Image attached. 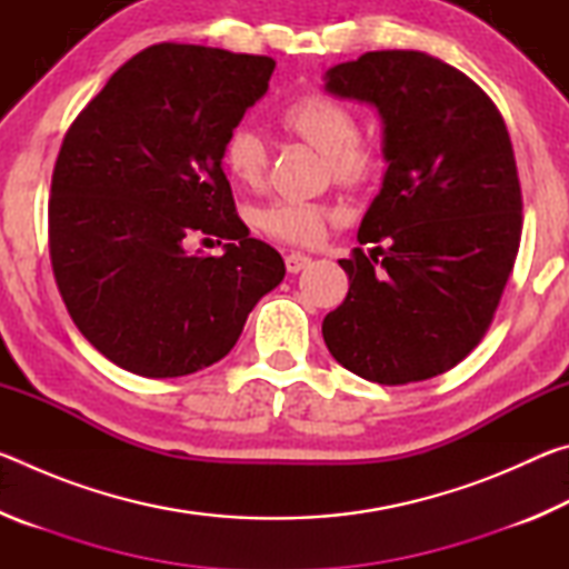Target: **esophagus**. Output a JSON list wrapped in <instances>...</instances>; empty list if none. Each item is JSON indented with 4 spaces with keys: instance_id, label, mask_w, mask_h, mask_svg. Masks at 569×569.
Instances as JSON below:
<instances>
[{
    "instance_id": "1",
    "label": "esophagus",
    "mask_w": 569,
    "mask_h": 569,
    "mask_svg": "<svg viewBox=\"0 0 569 569\" xmlns=\"http://www.w3.org/2000/svg\"><path fill=\"white\" fill-rule=\"evenodd\" d=\"M311 263V258H308L306 253H288L286 256V268H288V273H298V271H303V268Z\"/></svg>"
}]
</instances>
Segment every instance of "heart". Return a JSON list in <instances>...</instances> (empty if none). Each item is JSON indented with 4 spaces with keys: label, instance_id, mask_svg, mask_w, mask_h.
<instances>
[{
    "label": "heart",
    "instance_id": "1",
    "mask_svg": "<svg viewBox=\"0 0 569 569\" xmlns=\"http://www.w3.org/2000/svg\"><path fill=\"white\" fill-rule=\"evenodd\" d=\"M278 122L308 146L319 148L336 182L346 188H359L379 166V152L371 142L359 138V120L343 102L326 94H301L286 102L278 112ZM223 168L240 186H261L268 168V148L263 134L238 124L223 142ZM336 210L319 200L273 198L256 210V226L266 236L286 240L293 246H311L321 238Z\"/></svg>",
    "mask_w": 569,
    "mask_h": 569
}]
</instances>
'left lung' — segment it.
I'll return each mask as SVG.
<instances>
[{"instance_id": "8db88e82", "label": "left lung", "mask_w": 569, "mask_h": 569, "mask_svg": "<svg viewBox=\"0 0 569 569\" xmlns=\"http://www.w3.org/2000/svg\"><path fill=\"white\" fill-rule=\"evenodd\" d=\"M326 90L377 104L389 168L359 228L361 246L387 248L339 261L349 296L323 341L361 379L439 377L485 339L522 238L505 118L465 72L413 50L336 64Z\"/></svg>"}]
</instances>
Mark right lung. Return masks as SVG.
Masks as SVG:
<instances>
[{
	"label": "right lung",
	"instance_id": "right-lung-1",
	"mask_svg": "<svg viewBox=\"0 0 569 569\" xmlns=\"http://www.w3.org/2000/svg\"><path fill=\"white\" fill-rule=\"evenodd\" d=\"M276 62L160 42L114 72L67 130L52 170L50 258L80 333L148 379L200 371L233 349L283 281L250 238L223 172V142L268 90ZM230 239L192 257L190 239Z\"/></svg>",
	"mask_w": 569,
	"mask_h": 569
}]
</instances>
